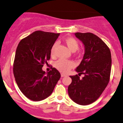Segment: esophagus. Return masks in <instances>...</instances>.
I'll return each instance as SVG.
<instances>
[{
	"instance_id": "34e87169",
	"label": "esophagus",
	"mask_w": 123,
	"mask_h": 123,
	"mask_svg": "<svg viewBox=\"0 0 123 123\" xmlns=\"http://www.w3.org/2000/svg\"><path fill=\"white\" fill-rule=\"evenodd\" d=\"M65 76H67V75L64 74H61V77H65Z\"/></svg>"
}]
</instances>
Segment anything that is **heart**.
I'll list each match as a JSON object with an SVG mask.
<instances>
[{"label": "heart", "mask_w": 123, "mask_h": 123, "mask_svg": "<svg viewBox=\"0 0 123 123\" xmlns=\"http://www.w3.org/2000/svg\"><path fill=\"white\" fill-rule=\"evenodd\" d=\"M64 43L68 48L72 52H75L79 49V42L77 41L76 39L72 37H67L65 38ZM56 43H54L51 48L50 54L52 57H54L55 55V48H56ZM78 54H81V51H78ZM75 64L71 60H64V59H59L57 61L55 64V67L59 72L63 74H67L71 69L75 67Z\"/></svg>", "instance_id": "heart-1"}]
</instances>
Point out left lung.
Listing matches in <instances>:
<instances>
[{
  "label": "left lung",
  "instance_id": "1",
  "mask_svg": "<svg viewBox=\"0 0 123 123\" xmlns=\"http://www.w3.org/2000/svg\"><path fill=\"white\" fill-rule=\"evenodd\" d=\"M85 48L83 58L76 68L79 75L70 76L72 83L68 94L74 102L80 105L93 103L100 96L110 80L111 67L110 50L103 40L91 33H76ZM83 74L80 79L79 76Z\"/></svg>",
  "mask_w": 123,
  "mask_h": 123
}]
</instances>
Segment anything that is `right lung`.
Instances as JSON below:
<instances>
[{"mask_svg": "<svg viewBox=\"0 0 123 123\" xmlns=\"http://www.w3.org/2000/svg\"><path fill=\"white\" fill-rule=\"evenodd\" d=\"M59 33L36 31L23 38L16 49L13 74L18 88L27 98L40 101L49 96L61 78L56 68L47 74L42 70L50 59L51 48Z\"/></svg>", "mask_w": 123, "mask_h": 123, "instance_id": "obj_1", "label": "right lung"}]
</instances>
